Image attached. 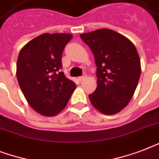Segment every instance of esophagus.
<instances>
[{
  "label": "esophagus",
  "instance_id": "obj_1",
  "mask_svg": "<svg viewBox=\"0 0 159 159\" xmlns=\"http://www.w3.org/2000/svg\"><path fill=\"white\" fill-rule=\"evenodd\" d=\"M86 77H87V75L84 74V75H82V77H79V78H78V79H79L80 81H83V80L86 79Z\"/></svg>",
  "mask_w": 159,
  "mask_h": 159
}]
</instances>
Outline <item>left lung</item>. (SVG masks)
<instances>
[{
    "mask_svg": "<svg viewBox=\"0 0 159 159\" xmlns=\"http://www.w3.org/2000/svg\"><path fill=\"white\" fill-rule=\"evenodd\" d=\"M97 65V87L89 99L105 115H114L125 107L140 77L141 66L135 46L116 31L101 29L82 34Z\"/></svg>",
    "mask_w": 159,
    "mask_h": 159,
    "instance_id": "8db88e82",
    "label": "left lung"
}]
</instances>
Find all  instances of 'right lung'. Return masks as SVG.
<instances>
[{
  "instance_id": "obj_1",
  "label": "right lung",
  "mask_w": 159,
  "mask_h": 159,
  "mask_svg": "<svg viewBox=\"0 0 159 159\" xmlns=\"http://www.w3.org/2000/svg\"><path fill=\"white\" fill-rule=\"evenodd\" d=\"M72 38L69 34H43L19 53V85L30 106L43 116H56L62 111L76 88L74 82L60 72L62 52Z\"/></svg>"
}]
</instances>
